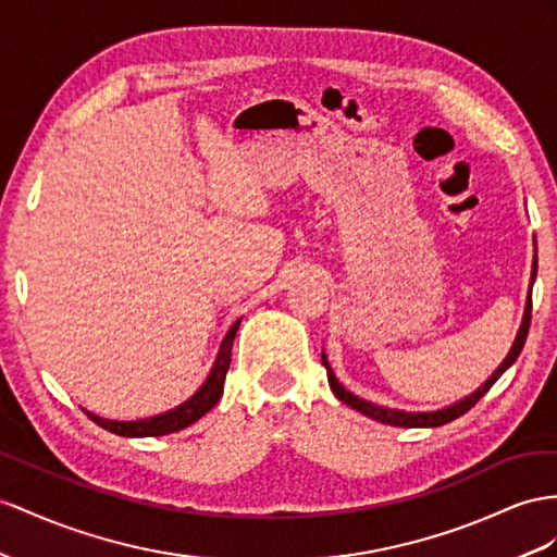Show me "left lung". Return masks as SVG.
Here are the masks:
<instances>
[{
	"label": "left lung",
	"mask_w": 557,
	"mask_h": 557,
	"mask_svg": "<svg viewBox=\"0 0 557 557\" xmlns=\"http://www.w3.org/2000/svg\"><path fill=\"white\" fill-rule=\"evenodd\" d=\"M534 277H536V256H534V265H532V282H534ZM530 322H532V289H530V296H527L524 318H522V324H520V332L516 336V344H512V348L506 355V360L502 362V367H498L496 372L487 381H484L475 393H470L468 397H463V400L454 403V405H449L445 409H437V411H403V409H388V407H379L374 403H367V400H362V397L352 395L350 391H346L344 386H341V383L334 376V372H332L330 362H326V355L324 352H322V364L326 369V379H330V386H332L334 395L338 397L341 403H346L348 407L358 409L360 414L374 419V421H381V423H388V425H400V428H437V425H445V423H449L454 419H459L461 414H466L470 407H475V403L494 386V383L498 381V376H502L506 369L518 360V355H520L524 341H527V332H530Z\"/></svg>",
	"instance_id": "1"
}]
</instances>
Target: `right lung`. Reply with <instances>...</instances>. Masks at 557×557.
<instances>
[{
    "label": "right lung",
    "instance_id": "1",
    "mask_svg": "<svg viewBox=\"0 0 557 557\" xmlns=\"http://www.w3.org/2000/svg\"><path fill=\"white\" fill-rule=\"evenodd\" d=\"M237 326H239V320L231 326V330H227L223 344L219 348L216 362H213L207 381L183 405L164 411V414H157L150 419H138V421H110V419H103L98 414H91V411H87V409L84 411H87V417L94 423H98L101 428H106V431L122 435V437H157V435H169V433L183 431V428H188L197 419H202L207 411L221 400L227 367H231V352H233V341L237 334Z\"/></svg>",
    "mask_w": 557,
    "mask_h": 557
}]
</instances>
